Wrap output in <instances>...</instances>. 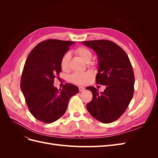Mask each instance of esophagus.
I'll use <instances>...</instances> for the list:
<instances>
[{
	"label": "esophagus",
	"instance_id": "1",
	"mask_svg": "<svg viewBox=\"0 0 158 158\" xmlns=\"http://www.w3.org/2000/svg\"><path fill=\"white\" fill-rule=\"evenodd\" d=\"M84 89H85V88L84 87H82V86H80L79 87V91H80V92H82V91H84Z\"/></svg>",
	"mask_w": 158,
	"mask_h": 158
}]
</instances>
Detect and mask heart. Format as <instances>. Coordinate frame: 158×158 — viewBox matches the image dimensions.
<instances>
[{
	"label": "heart",
	"mask_w": 158,
	"mask_h": 158,
	"mask_svg": "<svg viewBox=\"0 0 158 158\" xmlns=\"http://www.w3.org/2000/svg\"><path fill=\"white\" fill-rule=\"evenodd\" d=\"M76 54L78 55L82 59V60L86 63H89L92 60L93 55L92 52L90 50L87 49L86 47H80L79 48L76 50ZM71 56L69 52H66L63 56L62 57L60 60V66L61 68L63 70H68L70 66V60ZM92 74L89 73H75L70 76V80L73 82L83 85L85 84L88 82L89 79L91 78Z\"/></svg>",
	"instance_id": "b5f03b06"
}]
</instances>
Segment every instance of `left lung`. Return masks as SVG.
I'll return each mask as SVG.
<instances>
[{"mask_svg": "<svg viewBox=\"0 0 158 158\" xmlns=\"http://www.w3.org/2000/svg\"><path fill=\"white\" fill-rule=\"evenodd\" d=\"M98 56L96 83L106 85L99 93L94 86L86 88L92 93L86 106L94 118L103 123L116 121L126 111L134 94L135 75L128 57L121 47L107 40L82 41Z\"/></svg>", "mask_w": 158, "mask_h": 158, "instance_id": "obj_1", "label": "left lung"}]
</instances>
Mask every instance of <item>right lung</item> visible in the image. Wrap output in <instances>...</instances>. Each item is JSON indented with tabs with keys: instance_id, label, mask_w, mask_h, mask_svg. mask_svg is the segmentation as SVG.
<instances>
[{
	"instance_id": "1",
	"label": "right lung",
	"mask_w": 158,
	"mask_h": 158,
	"mask_svg": "<svg viewBox=\"0 0 158 158\" xmlns=\"http://www.w3.org/2000/svg\"><path fill=\"white\" fill-rule=\"evenodd\" d=\"M74 41L48 40L37 45L30 52L23 67L20 88L32 115L45 123L58 120L67 109L70 98L78 88L66 84L63 89L53 85L61 72L62 57Z\"/></svg>"
}]
</instances>
